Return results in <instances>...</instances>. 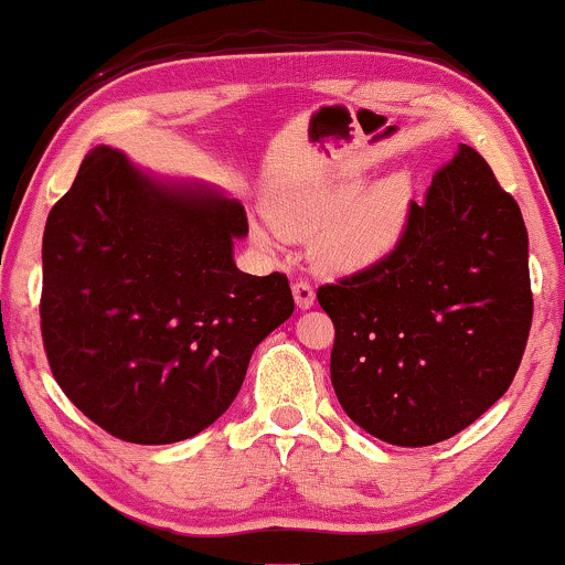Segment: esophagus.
I'll return each instance as SVG.
<instances>
[{
  "instance_id": "obj_1",
  "label": "esophagus",
  "mask_w": 565,
  "mask_h": 565,
  "mask_svg": "<svg viewBox=\"0 0 565 565\" xmlns=\"http://www.w3.org/2000/svg\"><path fill=\"white\" fill-rule=\"evenodd\" d=\"M291 294H294V301H297L299 309H309V307L315 305V289L307 281L294 284L291 286Z\"/></svg>"
}]
</instances>
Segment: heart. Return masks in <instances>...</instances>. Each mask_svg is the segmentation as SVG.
I'll return each instance as SVG.
<instances>
[{
  "label": "heart",
  "mask_w": 565,
  "mask_h": 565,
  "mask_svg": "<svg viewBox=\"0 0 565 565\" xmlns=\"http://www.w3.org/2000/svg\"><path fill=\"white\" fill-rule=\"evenodd\" d=\"M415 206V181L407 171H394L365 189L351 179L291 196L276 212V227L286 237H315V264L328 274L351 276L371 271L402 248ZM253 241L274 248L276 237L256 225Z\"/></svg>",
  "instance_id": "b5f03b06"
}]
</instances>
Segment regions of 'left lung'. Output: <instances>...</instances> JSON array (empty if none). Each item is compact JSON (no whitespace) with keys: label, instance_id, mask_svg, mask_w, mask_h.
<instances>
[{"label":"left lung","instance_id":"8db88e82","mask_svg":"<svg viewBox=\"0 0 565 565\" xmlns=\"http://www.w3.org/2000/svg\"><path fill=\"white\" fill-rule=\"evenodd\" d=\"M335 324L330 379L373 438L423 448L476 423L520 369L532 322L527 227L460 142L384 264L320 286Z\"/></svg>","mask_w":565,"mask_h":565}]
</instances>
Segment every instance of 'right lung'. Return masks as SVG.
<instances>
[{
    "mask_svg": "<svg viewBox=\"0 0 565 565\" xmlns=\"http://www.w3.org/2000/svg\"><path fill=\"white\" fill-rule=\"evenodd\" d=\"M243 204L97 146L43 235L41 328L63 394L115 438H194L294 312L284 274L235 266Z\"/></svg>",
    "mask_w": 565,
    "mask_h": 565,
    "instance_id": "add662e5",
    "label": "right lung"
}]
</instances>
